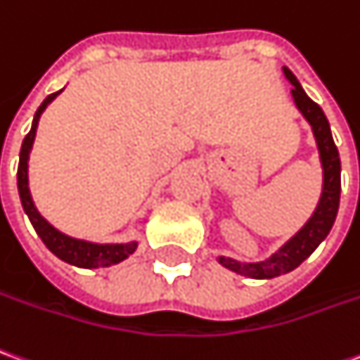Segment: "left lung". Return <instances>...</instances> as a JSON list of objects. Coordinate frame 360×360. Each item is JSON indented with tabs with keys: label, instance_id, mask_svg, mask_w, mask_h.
<instances>
[{
	"label": "left lung",
	"instance_id": "1",
	"mask_svg": "<svg viewBox=\"0 0 360 360\" xmlns=\"http://www.w3.org/2000/svg\"><path fill=\"white\" fill-rule=\"evenodd\" d=\"M286 79L294 85L292 97L298 110L304 115V119L310 122L311 132L316 136V144L320 150L321 167H323V188H321V198L318 202L316 212L311 214L304 228L296 233L294 238L286 241L281 250L273 253L271 257L259 263H241L230 257H218L220 265L230 269L233 273L250 278H273V276L285 275L288 271L296 269L304 259H308L314 250L320 245L321 241L328 238L331 226L335 222V216L339 210V195H341V162H339L338 146L331 136V128L323 115V110L318 103H314L306 95L302 85L288 68H283Z\"/></svg>",
	"mask_w": 360,
	"mask_h": 360
}]
</instances>
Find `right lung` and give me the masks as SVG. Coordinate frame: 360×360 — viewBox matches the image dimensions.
Instances as JSON below:
<instances>
[{"instance_id":"add662e5","label":"right lung","mask_w":360,"mask_h":360,"mask_svg":"<svg viewBox=\"0 0 360 360\" xmlns=\"http://www.w3.org/2000/svg\"><path fill=\"white\" fill-rule=\"evenodd\" d=\"M62 91V89H60ZM58 93L49 95L39 110L34 112L32 119L31 132L25 136L21 146V154H19V169H17V187H19V197H21L22 210L27 212L29 220H31L32 228L37 230L40 236V240L44 241V245L49 248L58 259L66 261L70 265L82 269H97V267H109V265H117L120 261H124L128 255H132L136 251V241H128V243H91L85 240H75L70 238L66 233L58 232L56 228L49 224L40 212L37 210V206L32 202L31 191H29V154H31L32 142H34V134H37V127H39L40 115L44 112V109L49 107L50 103L56 99Z\"/></svg>"}]
</instances>
